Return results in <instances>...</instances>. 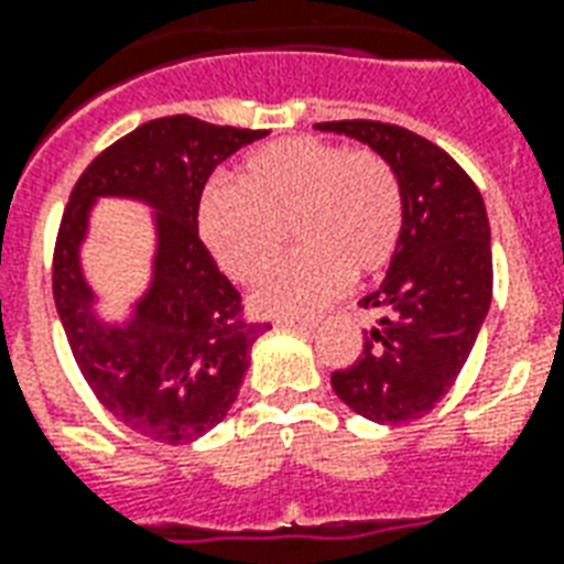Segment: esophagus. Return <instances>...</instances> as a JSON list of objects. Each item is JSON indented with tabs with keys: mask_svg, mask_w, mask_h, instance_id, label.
I'll return each mask as SVG.
<instances>
[{
	"mask_svg": "<svg viewBox=\"0 0 564 564\" xmlns=\"http://www.w3.org/2000/svg\"><path fill=\"white\" fill-rule=\"evenodd\" d=\"M276 327L300 329V333H312L317 327V321H300V317H276Z\"/></svg>",
	"mask_w": 564,
	"mask_h": 564,
	"instance_id": "esophagus-1",
	"label": "esophagus"
}]
</instances>
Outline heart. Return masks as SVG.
Listing matches in <instances>:
<instances>
[{"label":"heart","mask_w":564,"mask_h":564,"mask_svg":"<svg viewBox=\"0 0 564 564\" xmlns=\"http://www.w3.org/2000/svg\"><path fill=\"white\" fill-rule=\"evenodd\" d=\"M288 227L301 249L258 282L252 306L264 315L327 306L350 273L387 270L404 231L395 166L375 148L291 137L252 151L240 181L217 177L198 198V235L235 282L261 276Z\"/></svg>","instance_id":"b5f03b06"}]
</instances>
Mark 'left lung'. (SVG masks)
<instances>
[{
    "mask_svg": "<svg viewBox=\"0 0 564 564\" xmlns=\"http://www.w3.org/2000/svg\"><path fill=\"white\" fill-rule=\"evenodd\" d=\"M395 166L404 231L387 279L359 306L378 315L333 389L359 416L401 425L434 410L458 380L494 297L488 210L473 177L434 142L387 121H321Z\"/></svg>",
    "mask_w": 564,
    "mask_h": 564,
    "instance_id": "8db88e82",
    "label": "left lung"
}]
</instances>
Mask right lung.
I'll list each match as a JSON object with an SVG mask.
<instances>
[{
  "mask_svg": "<svg viewBox=\"0 0 564 564\" xmlns=\"http://www.w3.org/2000/svg\"><path fill=\"white\" fill-rule=\"evenodd\" d=\"M267 130L166 116L100 151L70 189L56 252L53 297L83 378L118 422L156 443H189L226 419L270 324H252L243 300L198 237V198L210 172ZM100 195L142 197L158 210L155 285L127 328L90 315L78 273L87 207Z\"/></svg>",
  "mask_w": 564,
  "mask_h": 564,
  "instance_id": "add662e5",
  "label": "right lung"
}]
</instances>
